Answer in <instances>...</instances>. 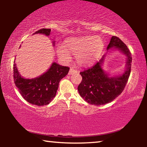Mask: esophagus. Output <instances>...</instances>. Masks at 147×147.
<instances>
[{
    "instance_id": "1",
    "label": "esophagus",
    "mask_w": 147,
    "mask_h": 147,
    "mask_svg": "<svg viewBox=\"0 0 147 147\" xmlns=\"http://www.w3.org/2000/svg\"><path fill=\"white\" fill-rule=\"evenodd\" d=\"M76 72H77V71L76 70V69H74V68H71V69L69 70V74H73L76 73Z\"/></svg>"
}]
</instances>
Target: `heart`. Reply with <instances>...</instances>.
<instances>
[{
  "mask_svg": "<svg viewBox=\"0 0 147 147\" xmlns=\"http://www.w3.org/2000/svg\"><path fill=\"white\" fill-rule=\"evenodd\" d=\"M104 47V41L100 37L83 36L69 39L66 43V47L60 44L57 52L62 60L69 61L71 58L69 51L76 55L78 63L88 65L93 63L98 58Z\"/></svg>",
  "mask_w": 147,
  "mask_h": 147,
  "instance_id": "heart-1",
  "label": "heart"
}]
</instances>
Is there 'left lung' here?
Here are the masks:
<instances>
[{"mask_svg":"<svg viewBox=\"0 0 147 147\" xmlns=\"http://www.w3.org/2000/svg\"><path fill=\"white\" fill-rule=\"evenodd\" d=\"M114 47L127 57L126 69L121 76L109 77L102 69L104 57L92 66L80 73L82 80L78 87L80 96L89 104L95 106L103 105L113 101L123 91L128 80L131 71V56L127 46L116 36L111 38L107 47Z\"/></svg>","mask_w":147,"mask_h":147,"instance_id":"left-lung-1","label":"left lung"}]
</instances>
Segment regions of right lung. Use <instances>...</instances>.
Listing matches in <instances>:
<instances>
[{"instance_id":"right-lung-1","label":"right lung","mask_w":147,"mask_h":147,"mask_svg":"<svg viewBox=\"0 0 147 147\" xmlns=\"http://www.w3.org/2000/svg\"><path fill=\"white\" fill-rule=\"evenodd\" d=\"M51 30L42 28L34 34H42L49 36ZM54 45V42L53 43ZM69 67L54 62L51 67L42 75L32 79L21 76L13 62V79L22 96L28 102L38 106L49 104L56 96L59 81L68 74Z\"/></svg>"}]
</instances>
